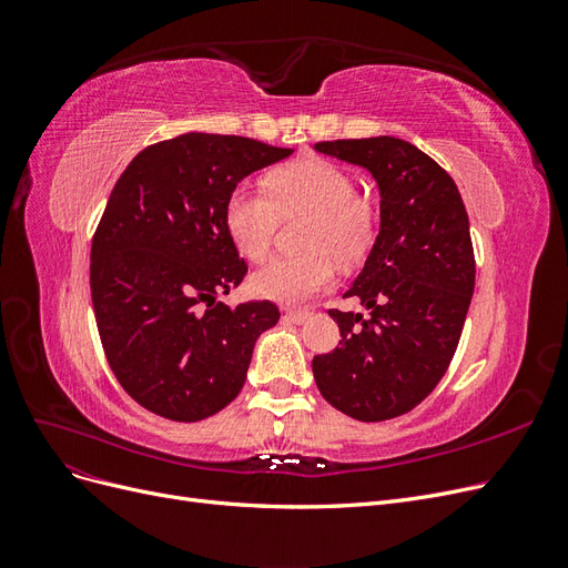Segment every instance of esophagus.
Instances as JSON below:
<instances>
[{
    "instance_id": "esophagus-1",
    "label": "esophagus",
    "mask_w": 568,
    "mask_h": 568,
    "mask_svg": "<svg viewBox=\"0 0 568 568\" xmlns=\"http://www.w3.org/2000/svg\"><path fill=\"white\" fill-rule=\"evenodd\" d=\"M307 317H311V313H307V311H286L284 313V320L294 322V324H303Z\"/></svg>"
}]
</instances>
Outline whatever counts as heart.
<instances>
[{
	"label": "heart",
	"mask_w": 568,
	"mask_h": 568,
	"mask_svg": "<svg viewBox=\"0 0 568 568\" xmlns=\"http://www.w3.org/2000/svg\"><path fill=\"white\" fill-rule=\"evenodd\" d=\"M307 213L301 230L303 253L280 255L251 280L255 296L301 305L332 288L336 261L363 265L379 244L382 205L357 189L346 165L324 156H298L272 168L263 192L236 186L222 205V225L234 251L251 263L267 257L282 220Z\"/></svg>",
	"instance_id": "heart-1"
}]
</instances>
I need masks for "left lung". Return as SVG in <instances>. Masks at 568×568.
Returning <instances> with one entry per match:
<instances>
[{"label":"left lung","mask_w":568,"mask_h":568,"mask_svg":"<svg viewBox=\"0 0 568 568\" xmlns=\"http://www.w3.org/2000/svg\"><path fill=\"white\" fill-rule=\"evenodd\" d=\"M315 149L367 168L382 192L379 244L346 291L372 313L329 311L341 341L315 355V382L357 422L400 417L436 388L457 351L476 280L469 215L453 178L415 144L369 136Z\"/></svg>","instance_id":"left-lung-1"}]
</instances>
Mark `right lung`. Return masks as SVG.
Instances as JSON below:
<instances>
[{
  "instance_id": "obj_1",
  "label": "right lung",
  "mask_w": 568,
  "mask_h": 568,
  "mask_svg": "<svg viewBox=\"0 0 568 568\" xmlns=\"http://www.w3.org/2000/svg\"><path fill=\"white\" fill-rule=\"evenodd\" d=\"M248 136L189 132L136 153L92 236L90 286L109 365L132 400L173 422H201L246 382L255 338L280 307L215 301L248 265L222 225L227 194L291 156Z\"/></svg>"
}]
</instances>
